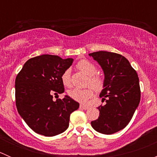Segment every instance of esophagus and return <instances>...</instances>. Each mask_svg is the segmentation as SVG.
<instances>
[{"mask_svg": "<svg viewBox=\"0 0 157 157\" xmlns=\"http://www.w3.org/2000/svg\"><path fill=\"white\" fill-rule=\"evenodd\" d=\"M80 108L82 109H84V110H86V109H90V107L87 106V105H83V104H81V105H80Z\"/></svg>", "mask_w": 157, "mask_h": 157, "instance_id": "esophagus-1", "label": "esophagus"}]
</instances>
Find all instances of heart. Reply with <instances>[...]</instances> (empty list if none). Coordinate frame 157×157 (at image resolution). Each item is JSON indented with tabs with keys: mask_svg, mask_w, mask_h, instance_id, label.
Wrapping results in <instances>:
<instances>
[{
	"mask_svg": "<svg viewBox=\"0 0 157 157\" xmlns=\"http://www.w3.org/2000/svg\"><path fill=\"white\" fill-rule=\"evenodd\" d=\"M76 67L88 76L87 86H90L92 88L89 87L83 89V90L73 89L68 92V95L70 97L77 102H80L81 103H86L94 96L93 89L96 92H100L103 90L105 86V79L104 76L96 74L97 71V67L93 63L87 59L80 60L77 64ZM61 80L64 86L67 87L71 86V73H70L69 69L65 70L62 73L61 76Z\"/></svg>",
	"mask_w": 157,
	"mask_h": 157,
	"instance_id": "obj_1",
	"label": "heart"
}]
</instances>
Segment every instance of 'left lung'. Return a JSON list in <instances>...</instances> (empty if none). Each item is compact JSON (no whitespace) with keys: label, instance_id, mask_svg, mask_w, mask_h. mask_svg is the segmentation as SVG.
<instances>
[{"label":"left lung","instance_id":"left-lung-1","mask_svg":"<svg viewBox=\"0 0 157 157\" xmlns=\"http://www.w3.org/2000/svg\"><path fill=\"white\" fill-rule=\"evenodd\" d=\"M89 55L100 64L105 79V86L99 95L105 103L98 107L99 116L91 121V125L102 134H114L128 125L138 106V76L127 58L119 54L99 51Z\"/></svg>","mask_w":157,"mask_h":157}]
</instances>
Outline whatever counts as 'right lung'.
Masks as SVG:
<instances>
[{
  "mask_svg": "<svg viewBox=\"0 0 157 157\" xmlns=\"http://www.w3.org/2000/svg\"><path fill=\"white\" fill-rule=\"evenodd\" d=\"M72 58L42 55L28 60L15 80L17 111L27 125L46 137L67 130L70 115L80 104L69 96L53 100V95L64 92L61 76L72 64Z\"/></svg>",
  "mask_w": 157,
  "mask_h": 157,
  "instance_id": "obj_1",
  "label": "right lung"
}]
</instances>
